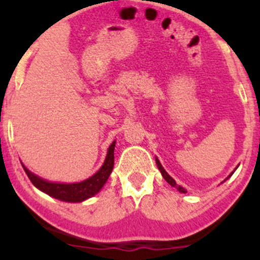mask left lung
Here are the masks:
<instances>
[{"label":"left lung","mask_w":260,"mask_h":260,"mask_svg":"<svg viewBox=\"0 0 260 260\" xmlns=\"http://www.w3.org/2000/svg\"><path fill=\"white\" fill-rule=\"evenodd\" d=\"M156 165H157V168H159V170H160V172H161V175H162V177H164V178H165V180H166V182H168V183H170V184H171V186H172V187H177V189H178V190H180V192H182V193H186V192H187V190H186V189H184V188H183V187H181V186H177V184H176V182H175V180H174V178H172V177H171V176H170V175L168 174V172H166V171H165V170H164V168H162V166H161L160 161H159V160H157V159H156ZM230 176H231V175H230ZM230 176H229V177H230ZM229 177H228V178H229Z\"/></svg>","instance_id":"left-lung-1"}]
</instances>
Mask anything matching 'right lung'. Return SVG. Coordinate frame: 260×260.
<instances>
[{
  "label": "right lung",
  "mask_w": 260,
  "mask_h": 260,
  "mask_svg": "<svg viewBox=\"0 0 260 260\" xmlns=\"http://www.w3.org/2000/svg\"><path fill=\"white\" fill-rule=\"evenodd\" d=\"M113 149H115V142L110 145L109 150H107L105 162L101 166L99 171L94 176L89 177L88 180L78 182V183L67 184L47 182L43 180V178L38 177L37 175L31 174L24 165L22 166L24 169L26 176L29 177V180L31 181V183L40 190L46 193V194L51 196L56 199H59V201L78 203L96 194L103 188L104 184H105V182L107 181L113 169Z\"/></svg>",
  "instance_id": "1"
}]
</instances>
